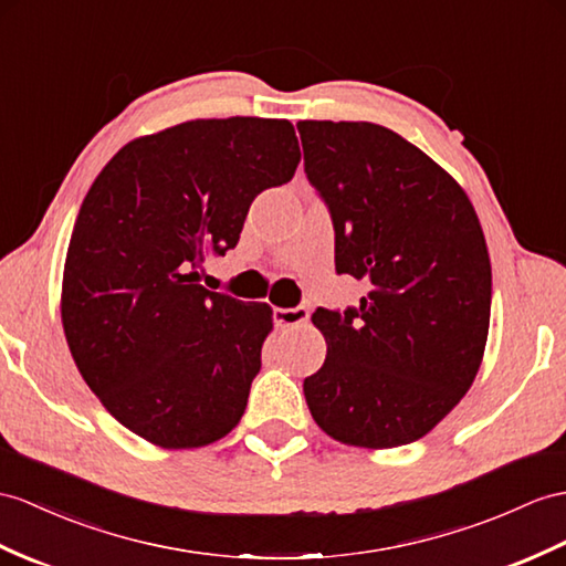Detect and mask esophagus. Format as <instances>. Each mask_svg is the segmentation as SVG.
Listing matches in <instances>:
<instances>
[{"label": "esophagus", "instance_id": "esophagus-1", "mask_svg": "<svg viewBox=\"0 0 566 566\" xmlns=\"http://www.w3.org/2000/svg\"><path fill=\"white\" fill-rule=\"evenodd\" d=\"M307 319H310L307 307H287V310L275 307L273 310V322L281 328H297L302 324H307Z\"/></svg>", "mask_w": 566, "mask_h": 566}]
</instances>
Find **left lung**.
<instances>
[{"label":"left lung","instance_id":"obj_1","mask_svg":"<svg viewBox=\"0 0 566 566\" xmlns=\"http://www.w3.org/2000/svg\"><path fill=\"white\" fill-rule=\"evenodd\" d=\"M305 172L336 232V273L360 307L316 310L326 360L312 418L343 444L391 449L447 418L485 353L492 269L473 203L447 170L371 122H297Z\"/></svg>","mask_w":566,"mask_h":566}]
</instances>
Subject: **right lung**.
<instances>
[{
    "label": "right lung",
    "instance_id": "right-lung-1",
    "mask_svg": "<svg viewBox=\"0 0 566 566\" xmlns=\"http://www.w3.org/2000/svg\"><path fill=\"white\" fill-rule=\"evenodd\" d=\"M287 119H191L119 148L69 240L62 324L109 416L163 449L226 437L273 326L264 302L206 291L195 269L238 244L264 189L291 182Z\"/></svg>",
    "mask_w": 566,
    "mask_h": 566
}]
</instances>
